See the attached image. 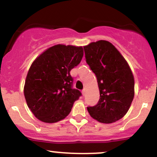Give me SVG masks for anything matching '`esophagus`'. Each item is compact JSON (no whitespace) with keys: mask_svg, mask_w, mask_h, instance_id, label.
Wrapping results in <instances>:
<instances>
[{"mask_svg":"<svg viewBox=\"0 0 157 157\" xmlns=\"http://www.w3.org/2000/svg\"><path fill=\"white\" fill-rule=\"evenodd\" d=\"M82 95H83V96H84V95L85 94H86V89H83V90H82Z\"/></svg>","mask_w":157,"mask_h":157,"instance_id":"1","label":"esophagus"}]
</instances>
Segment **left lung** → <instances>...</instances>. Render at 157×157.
Instances as JSON below:
<instances>
[{"label": "left lung", "instance_id": "1", "mask_svg": "<svg viewBox=\"0 0 157 157\" xmlns=\"http://www.w3.org/2000/svg\"><path fill=\"white\" fill-rule=\"evenodd\" d=\"M86 63L96 75L100 100L87 107L90 116L102 123L123 117L134 97V78L130 66L112 44L106 40L83 46Z\"/></svg>", "mask_w": 157, "mask_h": 157}]
</instances>
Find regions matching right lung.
Segmentation results:
<instances>
[{
  "label": "right lung",
  "instance_id": "add662e5",
  "mask_svg": "<svg viewBox=\"0 0 157 157\" xmlns=\"http://www.w3.org/2000/svg\"><path fill=\"white\" fill-rule=\"evenodd\" d=\"M82 46L58 44L48 48L34 60L25 81L27 105L39 120L54 123L69 114L81 96L72 89L70 71L80 63Z\"/></svg>",
  "mask_w": 157,
  "mask_h": 157
}]
</instances>
